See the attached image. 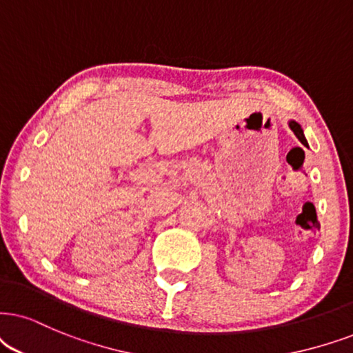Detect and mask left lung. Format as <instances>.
Returning a JSON list of instances; mask_svg holds the SVG:
<instances>
[{
    "label": "left lung",
    "instance_id": "left-lung-1",
    "mask_svg": "<svg viewBox=\"0 0 353 353\" xmlns=\"http://www.w3.org/2000/svg\"><path fill=\"white\" fill-rule=\"evenodd\" d=\"M288 127L292 128V132L295 133L296 138H298V140L301 141L303 145H306V143H307L306 138H305V132H303V128H301V125H300V123L295 122V120H288Z\"/></svg>",
    "mask_w": 353,
    "mask_h": 353
}]
</instances>
